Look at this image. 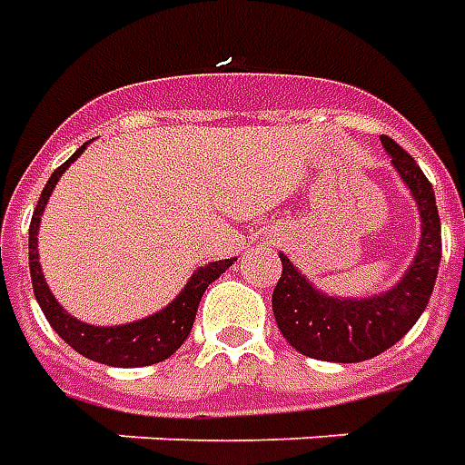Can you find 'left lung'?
Returning <instances> with one entry per match:
<instances>
[{
	"mask_svg": "<svg viewBox=\"0 0 465 465\" xmlns=\"http://www.w3.org/2000/svg\"><path fill=\"white\" fill-rule=\"evenodd\" d=\"M381 143L420 213L416 258L391 291L358 301L322 295L288 255H280L282 275L272 291V315L282 338L308 358L361 363L381 355L416 325L436 285L440 265V217L433 185L401 144L385 134Z\"/></svg>",
	"mask_w": 465,
	"mask_h": 465,
	"instance_id": "1",
	"label": "left lung"
}]
</instances>
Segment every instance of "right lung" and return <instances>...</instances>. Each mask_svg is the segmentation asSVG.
Segmentation results:
<instances>
[{
	"instance_id": "1",
	"label": "right lung",
	"mask_w": 465,
	"mask_h": 465,
	"mask_svg": "<svg viewBox=\"0 0 465 465\" xmlns=\"http://www.w3.org/2000/svg\"><path fill=\"white\" fill-rule=\"evenodd\" d=\"M84 147L87 144H82L80 150L72 154L67 163L59 164L57 170L52 173L47 185L42 190V195H39L32 223H29V272H32L35 298H37L39 308H42L45 318H47L49 325L54 328L59 338L67 345H72L80 355L94 361V363L114 365V368H140V365L160 363V361L170 358L180 345L185 343V338L193 331V322H195V312L203 292L207 291L210 282H215L220 278V272H225L235 262V258L215 260V262H207L205 268H197L193 272V278L187 280L183 292L167 308L154 312L150 318H143V321L100 328V325H90V322H82L77 318H72L59 305L57 298L52 295L47 282H45V275H42V268H39L37 232L39 220H42V213L47 207L52 190L59 183L62 173L84 153Z\"/></svg>"
}]
</instances>
